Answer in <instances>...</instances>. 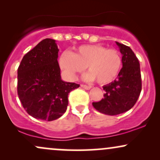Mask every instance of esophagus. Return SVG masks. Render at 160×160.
Returning a JSON list of instances; mask_svg holds the SVG:
<instances>
[{
    "label": "esophagus",
    "mask_w": 160,
    "mask_h": 160,
    "mask_svg": "<svg viewBox=\"0 0 160 160\" xmlns=\"http://www.w3.org/2000/svg\"><path fill=\"white\" fill-rule=\"evenodd\" d=\"M80 86H81L82 88H83V89H86V90H89V89H90L91 88H92V86H86V85H83V84H81V85H80Z\"/></svg>",
    "instance_id": "obj_1"
}]
</instances>
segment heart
I'll return each instance as SVG.
<instances>
[{"mask_svg":"<svg viewBox=\"0 0 160 160\" xmlns=\"http://www.w3.org/2000/svg\"><path fill=\"white\" fill-rule=\"evenodd\" d=\"M60 68L70 80H74L78 73L86 69L89 72L83 79L99 84H108L114 80L122 67V57L115 49H107L100 45H82L71 53L65 51L58 59Z\"/></svg>","mask_w":160,"mask_h":160,"instance_id":"obj_1","label":"heart"}]
</instances>
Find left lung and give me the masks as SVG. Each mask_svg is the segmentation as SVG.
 <instances>
[{"mask_svg":"<svg viewBox=\"0 0 160 160\" xmlns=\"http://www.w3.org/2000/svg\"><path fill=\"white\" fill-rule=\"evenodd\" d=\"M122 54V68L117 80L104 85V98L93 102L100 113L117 115L128 111L135 105L141 91V77L138 59L131 48L116 42Z\"/></svg>","mask_w":160,"mask_h":160,"instance_id":"obj_1","label":"left lung"}]
</instances>
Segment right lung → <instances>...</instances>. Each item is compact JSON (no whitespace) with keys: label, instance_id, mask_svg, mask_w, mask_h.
<instances>
[{"label":"right lung","instance_id":"add662e5","mask_svg":"<svg viewBox=\"0 0 160 160\" xmlns=\"http://www.w3.org/2000/svg\"><path fill=\"white\" fill-rule=\"evenodd\" d=\"M56 41L46 38L24 56L18 68L17 92L27 113L36 119L52 121L67 110L75 82L61 78Z\"/></svg>","mask_w":160,"mask_h":160}]
</instances>
